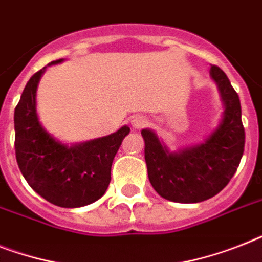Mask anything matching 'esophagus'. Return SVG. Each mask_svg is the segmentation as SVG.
<instances>
[{"label": "esophagus", "mask_w": 262, "mask_h": 262, "mask_svg": "<svg viewBox=\"0 0 262 262\" xmlns=\"http://www.w3.org/2000/svg\"><path fill=\"white\" fill-rule=\"evenodd\" d=\"M131 126H133V128H135V129L143 128V127L147 126V119L143 118V116H136V118L133 119Z\"/></svg>", "instance_id": "34e87169"}]
</instances>
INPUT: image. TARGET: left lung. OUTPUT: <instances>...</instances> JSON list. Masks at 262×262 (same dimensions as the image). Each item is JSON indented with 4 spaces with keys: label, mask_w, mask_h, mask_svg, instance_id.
Instances as JSON below:
<instances>
[{
    "label": "left lung",
    "mask_w": 262,
    "mask_h": 262,
    "mask_svg": "<svg viewBox=\"0 0 262 262\" xmlns=\"http://www.w3.org/2000/svg\"><path fill=\"white\" fill-rule=\"evenodd\" d=\"M225 110L218 128L204 143L170 152L151 129H142L151 185L165 200L196 204L218 194L237 171L245 146L239 97L221 68L211 66Z\"/></svg>",
    "instance_id": "8db88e82"
}]
</instances>
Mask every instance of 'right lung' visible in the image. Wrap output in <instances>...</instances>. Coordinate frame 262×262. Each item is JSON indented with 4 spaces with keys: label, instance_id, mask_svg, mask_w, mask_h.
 I'll return each mask as SVG.
<instances>
[{
    "label": "right lung",
    "instance_id": "add662e5",
    "mask_svg": "<svg viewBox=\"0 0 262 262\" xmlns=\"http://www.w3.org/2000/svg\"><path fill=\"white\" fill-rule=\"evenodd\" d=\"M44 71L30 77L14 110L17 163L44 200L60 207L85 206L105 193L112 162L129 128L124 126L115 134L71 147L56 140L41 126L36 111V91Z\"/></svg>",
    "mask_w": 262,
    "mask_h": 262
}]
</instances>
